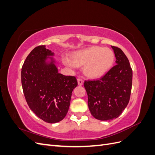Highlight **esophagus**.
Here are the masks:
<instances>
[{
	"mask_svg": "<svg viewBox=\"0 0 155 155\" xmlns=\"http://www.w3.org/2000/svg\"><path fill=\"white\" fill-rule=\"evenodd\" d=\"M78 85H82L83 84V81L81 79H80V78H79V79H78Z\"/></svg>",
	"mask_w": 155,
	"mask_h": 155,
	"instance_id": "esophagus-1",
	"label": "esophagus"
}]
</instances>
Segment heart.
<instances>
[{"label":"heart","instance_id":"b5f03b06","mask_svg":"<svg viewBox=\"0 0 155 155\" xmlns=\"http://www.w3.org/2000/svg\"><path fill=\"white\" fill-rule=\"evenodd\" d=\"M71 59L65 57L63 61L70 67H84L86 76L94 79L102 76L110 68L114 61V54L108 48L92 46L76 51L72 55Z\"/></svg>","mask_w":155,"mask_h":155}]
</instances>
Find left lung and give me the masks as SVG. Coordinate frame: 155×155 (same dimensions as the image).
I'll use <instances>...</instances> for the list:
<instances>
[{"label":"left lung","instance_id":"obj_1","mask_svg":"<svg viewBox=\"0 0 155 155\" xmlns=\"http://www.w3.org/2000/svg\"><path fill=\"white\" fill-rule=\"evenodd\" d=\"M116 64L97 80L84 82L91 114L101 121L117 118L122 113L130 100L133 70L124 51L111 46Z\"/></svg>","mask_w":155,"mask_h":155}]
</instances>
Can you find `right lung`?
I'll return each mask as SVG.
<instances>
[{"label":"right lung","mask_w":155,"mask_h":155,"mask_svg":"<svg viewBox=\"0 0 155 155\" xmlns=\"http://www.w3.org/2000/svg\"><path fill=\"white\" fill-rule=\"evenodd\" d=\"M54 53L41 45L27 56L21 70V83L30 109L45 122L54 124L66 116L72 92L78 85L75 76L58 73ZM47 58L52 61L45 62Z\"/></svg>","instance_id":"1"}]
</instances>
